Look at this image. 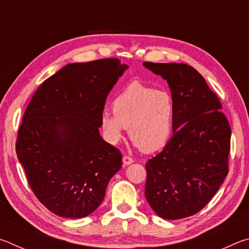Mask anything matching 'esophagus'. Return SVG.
Listing matches in <instances>:
<instances>
[{"mask_svg": "<svg viewBox=\"0 0 249 249\" xmlns=\"http://www.w3.org/2000/svg\"><path fill=\"white\" fill-rule=\"evenodd\" d=\"M133 158H130L129 156H124L123 157V163L125 166H127V165H130V163H133Z\"/></svg>", "mask_w": 249, "mask_h": 249, "instance_id": "esophagus-1", "label": "esophagus"}]
</instances>
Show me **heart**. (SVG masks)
I'll return each mask as SVG.
<instances>
[{"label":"heart","instance_id":"b5f03b06","mask_svg":"<svg viewBox=\"0 0 249 249\" xmlns=\"http://www.w3.org/2000/svg\"><path fill=\"white\" fill-rule=\"evenodd\" d=\"M111 112L101 116V128L111 144L123 137L125 128L138 148L153 153L165 146L172 133L174 99L165 90H155L140 82L128 84L112 102Z\"/></svg>","mask_w":249,"mask_h":249}]
</instances>
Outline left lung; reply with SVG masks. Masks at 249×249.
<instances>
[{
	"mask_svg": "<svg viewBox=\"0 0 249 249\" xmlns=\"http://www.w3.org/2000/svg\"><path fill=\"white\" fill-rule=\"evenodd\" d=\"M144 66L167 80L175 103L174 135L146 162L145 196L158 216L179 220L203 209L229 174L231 126L217 95L193 67Z\"/></svg>",
	"mask_w": 249,
	"mask_h": 249,
	"instance_id": "8db88e82",
	"label": "left lung"
}]
</instances>
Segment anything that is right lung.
<instances>
[{
	"label": "right lung",
	"instance_id": "1",
	"mask_svg": "<svg viewBox=\"0 0 249 249\" xmlns=\"http://www.w3.org/2000/svg\"><path fill=\"white\" fill-rule=\"evenodd\" d=\"M127 68L117 58L67 65L26 107L16 154L34 195L58 216L90 215L121 169V151L99 127L107 94Z\"/></svg>",
	"mask_w": 249,
	"mask_h": 249
}]
</instances>
